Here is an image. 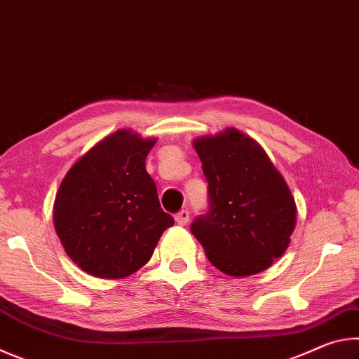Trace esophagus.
<instances>
[{
  "mask_svg": "<svg viewBox=\"0 0 359 359\" xmlns=\"http://www.w3.org/2000/svg\"><path fill=\"white\" fill-rule=\"evenodd\" d=\"M188 220H190V212L187 209H182L175 214V222H177V224H187Z\"/></svg>",
  "mask_w": 359,
  "mask_h": 359,
  "instance_id": "esophagus-1",
  "label": "esophagus"
}]
</instances>
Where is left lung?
<instances>
[{
  "label": "left lung",
  "mask_w": 359,
  "mask_h": 359,
  "mask_svg": "<svg viewBox=\"0 0 359 359\" xmlns=\"http://www.w3.org/2000/svg\"><path fill=\"white\" fill-rule=\"evenodd\" d=\"M208 180V210L190 231L217 269L253 276L280 258L296 223L288 185L264 150L228 128L194 141Z\"/></svg>",
  "instance_id": "obj_1"
}]
</instances>
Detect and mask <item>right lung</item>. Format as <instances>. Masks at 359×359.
<instances>
[{"label":"right lung","mask_w":359,"mask_h":359,"mask_svg":"<svg viewBox=\"0 0 359 359\" xmlns=\"http://www.w3.org/2000/svg\"><path fill=\"white\" fill-rule=\"evenodd\" d=\"M155 139L128 130L88 150L66 174L53 205V223L69 258L100 278L133 274L154 255L174 218L161 209L145 171Z\"/></svg>","instance_id":"add662e5"}]
</instances>
